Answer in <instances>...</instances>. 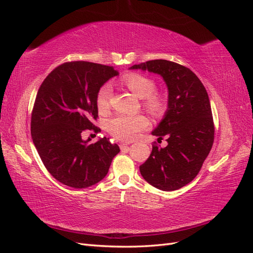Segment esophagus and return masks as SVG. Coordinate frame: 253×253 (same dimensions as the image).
<instances>
[{
  "mask_svg": "<svg viewBox=\"0 0 253 253\" xmlns=\"http://www.w3.org/2000/svg\"><path fill=\"white\" fill-rule=\"evenodd\" d=\"M128 144H129V143H128ZM120 149H121L122 152H127V151L129 150V147H128V145H127L126 143L121 142V143H120Z\"/></svg>",
  "mask_w": 253,
  "mask_h": 253,
  "instance_id": "34e87169",
  "label": "esophagus"
}]
</instances>
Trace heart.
<instances>
[{
    "label": "heart",
    "mask_w": 253,
    "mask_h": 253,
    "mask_svg": "<svg viewBox=\"0 0 253 253\" xmlns=\"http://www.w3.org/2000/svg\"><path fill=\"white\" fill-rule=\"evenodd\" d=\"M124 83L128 89L138 98H144V105L150 112L158 114L163 111L165 100L162 96L152 94L155 89V82L147 76L139 74L126 75ZM111 87L103 85L98 90L96 102L100 112L108 111L110 108ZM149 126L148 118L143 115L117 114L106 122L108 131L117 139L122 141H131L136 138L142 129Z\"/></svg>",
    "instance_id": "heart-1"
}]
</instances>
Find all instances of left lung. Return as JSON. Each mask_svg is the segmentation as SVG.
I'll return each mask as SVG.
<instances>
[{"mask_svg":"<svg viewBox=\"0 0 253 253\" xmlns=\"http://www.w3.org/2000/svg\"><path fill=\"white\" fill-rule=\"evenodd\" d=\"M129 70L162 76L168 87V109L152 135L166 148L154 145L139 167L142 177L163 191H174L192 181L208 156L214 140V125L208 93L197 76L168 60H152Z\"/></svg>","mask_w":253,"mask_h":253,"instance_id":"1","label":"left lung"}]
</instances>
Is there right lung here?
<instances>
[{
  "label": "right lung",
  "instance_id": "add662e5",
  "mask_svg": "<svg viewBox=\"0 0 253 253\" xmlns=\"http://www.w3.org/2000/svg\"><path fill=\"white\" fill-rule=\"evenodd\" d=\"M118 75L113 66L85 61L59 65L41 84L32 114L33 141L47 171L65 186L83 189L102 180L120 152L109 138L90 143L85 131L100 132L97 93Z\"/></svg>",
  "mask_w": 253,
  "mask_h": 253
}]
</instances>
